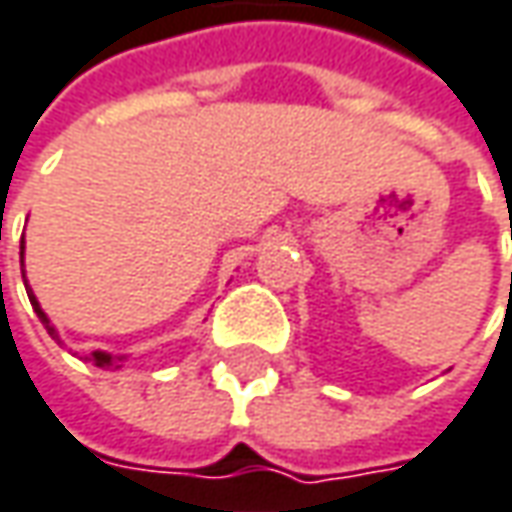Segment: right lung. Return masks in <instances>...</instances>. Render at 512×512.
Instances as JSON below:
<instances>
[{
	"mask_svg": "<svg viewBox=\"0 0 512 512\" xmlns=\"http://www.w3.org/2000/svg\"><path fill=\"white\" fill-rule=\"evenodd\" d=\"M22 255H25V237H22ZM25 266V263H22ZM22 278H25V272H22ZM28 289V298H31V306H34V312L39 315V321L45 323V329H48V335L54 338V341H59V335H56V329L51 326V318L42 312V306H39V300H36V295L31 292V286H25ZM85 361H94V367H100V369H120L123 367V361H125V355H108V352H91V355H85Z\"/></svg>",
	"mask_w": 512,
	"mask_h": 512,
	"instance_id": "obj_1",
	"label": "right lung"
}]
</instances>
